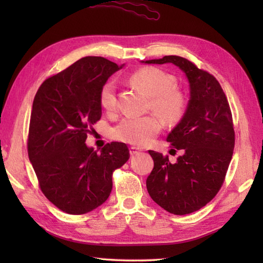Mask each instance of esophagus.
<instances>
[{
    "mask_svg": "<svg viewBox=\"0 0 263 263\" xmlns=\"http://www.w3.org/2000/svg\"><path fill=\"white\" fill-rule=\"evenodd\" d=\"M140 153H141L140 149H138V148H136V147H131V148H130V154H131V156H136V155H139Z\"/></svg>",
    "mask_w": 263,
    "mask_h": 263,
    "instance_id": "34e87169",
    "label": "esophagus"
}]
</instances>
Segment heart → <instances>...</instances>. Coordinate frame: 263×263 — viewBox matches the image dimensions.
I'll use <instances>...</instances> for the list:
<instances>
[{"label": "heart", "instance_id": "heart-1", "mask_svg": "<svg viewBox=\"0 0 263 263\" xmlns=\"http://www.w3.org/2000/svg\"><path fill=\"white\" fill-rule=\"evenodd\" d=\"M131 81L150 96V108L157 114L141 117H125L113 130L111 136L122 142L135 146L148 144L164 126L162 117L167 123L180 122L186 110V98L175 88L174 77L157 68H143L132 74ZM99 105L105 111H114L117 105L116 85L106 81L99 90ZM159 114L162 117L158 115Z\"/></svg>", "mask_w": 263, "mask_h": 263}]
</instances>
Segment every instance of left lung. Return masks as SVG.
I'll list each match as a JSON object with an SVG mask.
<instances>
[{"mask_svg": "<svg viewBox=\"0 0 263 263\" xmlns=\"http://www.w3.org/2000/svg\"><path fill=\"white\" fill-rule=\"evenodd\" d=\"M144 63L175 64L190 83L185 114L167 137L173 150L183 155L171 164L168 156L149 150L154 170L147 190L171 214H191L210 202L225 181L235 146L230 104L216 78L187 59L168 55Z\"/></svg>", "mask_w": 263, "mask_h": 263, "instance_id": "left-lung-1", "label": "left lung"}]
</instances>
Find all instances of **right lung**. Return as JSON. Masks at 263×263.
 I'll return each instance as SVG.
<instances>
[{
	"label": "right lung",
	"instance_id": "add662e5",
	"mask_svg": "<svg viewBox=\"0 0 263 263\" xmlns=\"http://www.w3.org/2000/svg\"><path fill=\"white\" fill-rule=\"evenodd\" d=\"M121 68L100 57L82 58L44 81L33 98L28 156L42 192L66 214L103 204L113 172L130 158L125 143H107L100 153L85 143L102 117L100 88Z\"/></svg>",
	"mask_w": 263,
	"mask_h": 263
}]
</instances>
